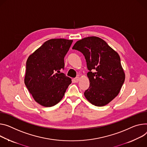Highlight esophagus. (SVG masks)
Instances as JSON below:
<instances>
[{"instance_id":"1","label":"esophagus","mask_w":147,"mask_h":147,"mask_svg":"<svg viewBox=\"0 0 147 147\" xmlns=\"http://www.w3.org/2000/svg\"><path fill=\"white\" fill-rule=\"evenodd\" d=\"M79 77H76V78H74V82H75V83H77V82H78V81H79Z\"/></svg>"}]
</instances>
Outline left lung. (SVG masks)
<instances>
[{
  "label": "left lung",
  "instance_id": "obj_1",
  "mask_svg": "<svg viewBox=\"0 0 147 147\" xmlns=\"http://www.w3.org/2000/svg\"><path fill=\"white\" fill-rule=\"evenodd\" d=\"M72 49L83 54L89 70L90 86L84 91L85 97L97 107L109 104L118 94L125 80L118 54L95 36L77 41Z\"/></svg>",
  "mask_w": 147,
  "mask_h": 147
}]
</instances>
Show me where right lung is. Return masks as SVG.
Segmentation results:
<instances>
[{
  "mask_svg": "<svg viewBox=\"0 0 147 147\" xmlns=\"http://www.w3.org/2000/svg\"><path fill=\"white\" fill-rule=\"evenodd\" d=\"M72 42V40L50 39L28 57L24 83L39 104L55 105L71 83V78L60 70H64V58Z\"/></svg>",
  "mask_w": 147,
  "mask_h": 147,
  "instance_id": "obj_1",
  "label": "right lung"
}]
</instances>
